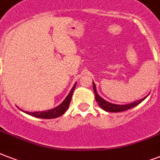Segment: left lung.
<instances>
[{
    "label": "left lung",
    "mask_w": 160,
    "mask_h": 160,
    "mask_svg": "<svg viewBox=\"0 0 160 160\" xmlns=\"http://www.w3.org/2000/svg\"><path fill=\"white\" fill-rule=\"evenodd\" d=\"M93 90H94V92H95V100H96V101L98 102L99 105H100L105 111L108 112H121L124 111V110H127V109H131V108H134V107H135L136 105H139V104H140L143 100H145L147 98V96H148V95H147V96H145L144 98L141 99L140 100L130 103V104H127V105H115V104H112V103L108 102V101L104 100L103 98H101L100 95H98L97 90H96V87H95V84L94 81H93Z\"/></svg>",
    "instance_id": "1"
}]
</instances>
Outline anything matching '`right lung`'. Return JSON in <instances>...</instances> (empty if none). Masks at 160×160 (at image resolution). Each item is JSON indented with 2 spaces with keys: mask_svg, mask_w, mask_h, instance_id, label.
Wrapping results in <instances>:
<instances>
[{
  "mask_svg": "<svg viewBox=\"0 0 160 160\" xmlns=\"http://www.w3.org/2000/svg\"><path fill=\"white\" fill-rule=\"evenodd\" d=\"M75 85H76V83L74 85V86L72 87L70 93L68 94V95L66 96L65 100L60 105H58L57 107H55L54 109L41 112H24L26 113L27 114H30L31 116L36 117V118H41V119H55L57 117H60V115L64 114V113L66 111V109H68V107L70 105V100H71V97H72V94L74 92V90H75Z\"/></svg>",
  "mask_w": 160,
  "mask_h": 160,
  "instance_id": "1",
  "label": "right lung"
}]
</instances>
